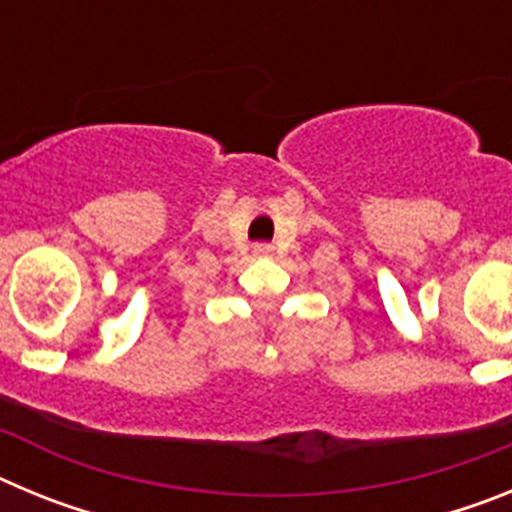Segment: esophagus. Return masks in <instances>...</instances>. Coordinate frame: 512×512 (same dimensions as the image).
<instances>
[{"label": "esophagus", "mask_w": 512, "mask_h": 512, "mask_svg": "<svg viewBox=\"0 0 512 512\" xmlns=\"http://www.w3.org/2000/svg\"><path fill=\"white\" fill-rule=\"evenodd\" d=\"M271 253H274V248H271L269 243H256V246H253V256H256V259H266Z\"/></svg>", "instance_id": "obj_1"}]
</instances>
